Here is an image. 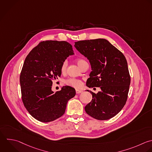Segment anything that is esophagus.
I'll use <instances>...</instances> for the list:
<instances>
[{
  "mask_svg": "<svg viewBox=\"0 0 152 152\" xmlns=\"http://www.w3.org/2000/svg\"><path fill=\"white\" fill-rule=\"evenodd\" d=\"M83 91L81 90H78V89H76V93L77 94H80L81 93H82Z\"/></svg>",
  "mask_w": 152,
  "mask_h": 152,
  "instance_id": "34e87169",
  "label": "esophagus"
}]
</instances>
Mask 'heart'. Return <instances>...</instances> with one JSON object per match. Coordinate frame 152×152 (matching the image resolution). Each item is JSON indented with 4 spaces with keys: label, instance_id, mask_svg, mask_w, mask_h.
Listing matches in <instances>:
<instances>
[{
    "label": "heart",
    "instance_id": "obj_1",
    "mask_svg": "<svg viewBox=\"0 0 152 152\" xmlns=\"http://www.w3.org/2000/svg\"><path fill=\"white\" fill-rule=\"evenodd\" d=\"M85 61L82 59H78L77 60V63L78 66H80L83 62H84ZM67 66V62L65 61L61 67V72H64ZM65 84L69 86L74 87V88H80L82 86V81L78 79L77 78H69L65 81Z\"/></svg>",
    "mask_w": 152,
    "mask_h": 152
}]
</instances>
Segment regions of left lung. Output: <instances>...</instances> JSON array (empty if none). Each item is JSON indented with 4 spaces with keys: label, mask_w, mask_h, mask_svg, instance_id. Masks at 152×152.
I'll return each instance as SVG.
<instances>
[{
    "label": "left lung",
    "mask_w": 152,
    "mask_h": 152,
    "mask_svg": "<svg viewBox=\"0 0 152 152\" xmlns=\"http://www.w3.org/2000/svg\"><path fill=\"white\" fill-rule=\"evenodd\" d=\"M75 48L89 61L91 71L88 87H100L85 107L86 113L98 120H107L117 115L125 104L130 84L128 64L124 55L104 39L75 42Z\"/></svg>",
    "instance_id": "1"
}]
</instances>
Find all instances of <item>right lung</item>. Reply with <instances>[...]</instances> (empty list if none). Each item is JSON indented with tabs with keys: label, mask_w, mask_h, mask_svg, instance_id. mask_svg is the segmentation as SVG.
I'll return each mask as SVG.
<instances>
[{
	"label": "right lung",
	"mask_w": 152,
	"mask_h": 152,
	"mask_svg": "<svg viewBox=\"0 0 152 152\" xmlns=\"http://www.w3.org/2000/svg\"><path fill=\"white\" fill-rule=\"evenodd\" d=\"M74 55L72 46L62 41L41 42L26 57L20 75L23 103L36 119L49 122L62 116L75 90L64 86L61 91L52 90L53 81L61 77V67L65 59Z\"/></svg>",
	"instance_id": "right-lung-1"
}]
</instances>
